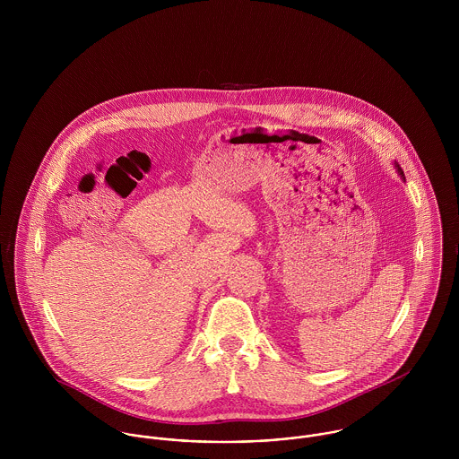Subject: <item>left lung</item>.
Masks as SVG:
<instances>
[{"label":"left lung","mask_w":459,"mask_h":459,"mask_svg":"<svg viewBox=\"0 0 459 459\" xmlns=\"http://www.w3.org/2000/svg\"><path fill=\"white\" fill-rule=\"evenodd\" d=\"M397 171H399V175H401V177H404V175H403V171H401V168H399V166H397Z\"/></svg>","instance_id":"obj_1"}]
</instances>
